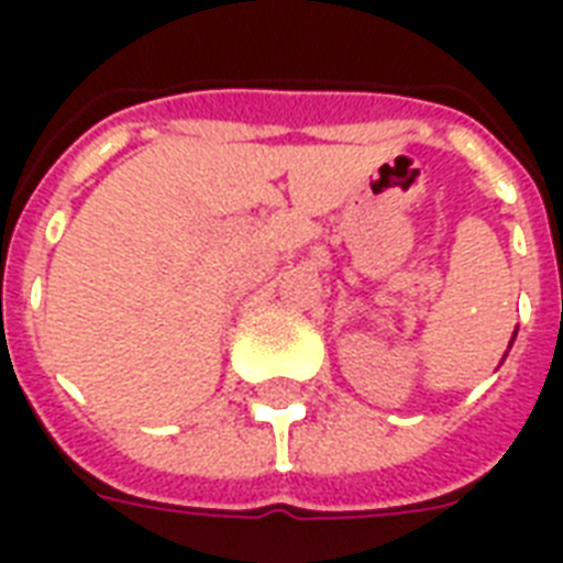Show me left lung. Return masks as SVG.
Returning <instances> with one entry per match:
<instances>
[{"mask_svg":"<svg viewBox=\"0 0 563 563\" xmlns=\"http://www.w3.org/2000/svg\"><path fill=\"white\" fill-rule=\"evenodd\" d=\"M511 342H515V339H511Z\"/></svg>","mask_w":563,"mask_h":563,"instance_id":"obj_1","label":"left lung"}]
</instances>
